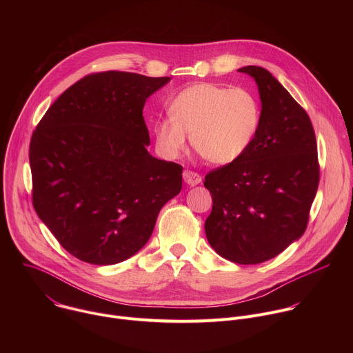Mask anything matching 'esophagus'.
I'll return each mask as SVG.
<instances>
[{
	"instance_id": "esophagus-1",
	"label": "esophagus",
	"mask_w": 353,
	"mask_h": 353,
	"mask_svg": "<svg viewBox=\"0 0 353 353\" xmlns=\"http://www.w3.org/2000/svg\"><path fill=\"white\" fill-rule=\"evenodd\" d=\"M183 179H184V181H185L188 185H191V187L199 184L201 180H203L198 173L191 172V170H185V172L183 173Z\"/></svg>"
}]
</instances>
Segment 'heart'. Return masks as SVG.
I'll use <instances>...</instances> for the list:
<instances>
[{
    "label": "heart",
    "instance_id": "obj_1",
    "mask_svg": "<svg viewBox=\"0 0 353 353\" xmlns=\"http://www.w3.org/2000/svg\"><path fill=\"white\" fill-rule=\"evenodd\" d=\"M169 120L154 125L161 152L179 158L187 138L195 152L211 165L225 166L240 159L253 143L261 123L257 97L243 88L195 83L177 93L168 108Z\"/></svg>",
    "mask_w": 353,
    "mask_h": 353
}]
</instances>
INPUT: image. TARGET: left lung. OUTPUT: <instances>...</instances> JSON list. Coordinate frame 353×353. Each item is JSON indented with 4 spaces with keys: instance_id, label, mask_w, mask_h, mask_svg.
I'll list each match as a JSON object with an SVG mask.
<instances>
[{
    "instance_id": "obj_1",
    "label": "left lung",
    "mask_w": 353,
    "mask_h": 353,
    "mask_svg": "<svg viewBox=\"0 0 353 353\" xmlns=\"http://www.w3.org/2000/svg\"><path fill=\"white\" fill-rule=\"evenodd\" d=\"M261 99V123L247 152L214 169L205 233L216 253L237 264L274 259L305 233L320 166L309 114L270 71L247 65Z\"/></svg>"
}]
</instances>
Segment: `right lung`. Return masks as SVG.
<instances>
[{"label":"right lung","mask_w":353,"mask_h":353,"mask_svg":"<svg viewBox=\"0 0 353 353\" xmlns=\"http://www.w3.org/2000/svg\"><path fill=\"white\" fill-rule=\"evenodd\" d=\"M169 77L86 75L50 106L29 148L33 207L70 254L121 263L146 244L183 168L149 155L146 99Z\"/></svg>","instance_id":"right-lung-1"}]
</instances>
